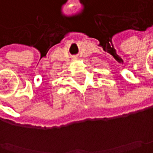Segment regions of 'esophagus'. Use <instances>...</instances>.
Segmentation results:
<instances>
[{
    "instance_id": "34e87169",
    "label": "esophagus",
    "mask_w": 153,
    "mask_h": 153,
    "mask_svg": "<svg viewBox=\"0 0 153 153\" xmlns=\"http://www.w3.org/2000/svg\"><path fill=\"white\" fill-rule=\"evenodd\" d=\"M73 59H76V57H74V58H73Z\"/></svg>"
}]
</instances>
